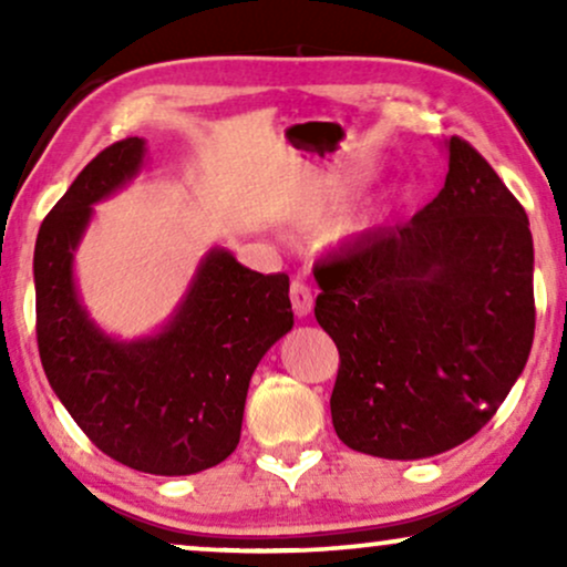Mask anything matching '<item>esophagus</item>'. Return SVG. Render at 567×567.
Instances as JSON below:
<instances>
[{
    "label": "esophagus",
    "instance_id": "34e87169",
    "mask_svg": "<svg viewBox=\"0 0 567 567\" xmlns=\"http://www.w3.org/2000/svg\"><path fill=\"white\" fill-rule=\"evenodd\" d=\"M290 303H292V311H296L298 317H306L311 311V306H315V292H311V285L306 282L303 277H292Z\"/></svg>",
    "mask_w": 567,
    "mask_h": 567
}]
</instances>
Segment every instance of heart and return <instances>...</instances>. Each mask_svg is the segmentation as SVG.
I'll list each match as a JSON object with an SVG mask.
<instances>
[{
    "mask_svg": "<svg viewBox=\"0 0 567 567\" xmlns=\"http://www.w3.org/2000/svg\"><path fill=\"white\" fill-rule=\"evenodd\" d=\"M368 175H370V167L362 165L357 167L354 173L330 178L328 184L317 188V192L303 202L301 210H298V220H301V224H320V220L333 216L338 207L343 205V199L351 197V192H354Z\"/></svg>",
    "mask_w": 567,
    "mask_h": 567,
    "instance_id": "b5f03b06",
    "label": "heart"
}]
</instances>
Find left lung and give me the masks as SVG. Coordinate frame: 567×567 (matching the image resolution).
Returning a JSON list of instances; mask_svg holds the SVG:
<instances>
[{"mask_svg":"<svg viewBox=\"0 0 567 567\" xmlns=\"http://www.w3.org/2000/svg\"><path fill=\"white\" fill-rule=\"evenodd\" d=\"M315 277V317L341 357L330 413L351 451L394 461L451 451L493 419L528 362V216L458 135L424 210L324 258Z\"/></svg>","mask_w":567,"mask_h":567,"instance_id":"1","label":"left lung"}]
</instances>
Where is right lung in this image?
<instances>
[{"instance_id":"right-lung-1","label":"right lung","mask_w":567,"mask_h":567,"mask_svg":"<svg viewBox=\"0 0 567 567\" xmlns=\"http://www.w3.org/2000/svg\"><path fill=\"white\" fill-rule=\"evenodd\" d=\"M146 141L103 148L39 226L37 343L44 375L90 442L130 470L181 477L229 458L261 357L292 328L288 275L207 252L171 322L116 341L76 296L74 250L95 202L135 178Z\"/></svg>"}]
</instances>
